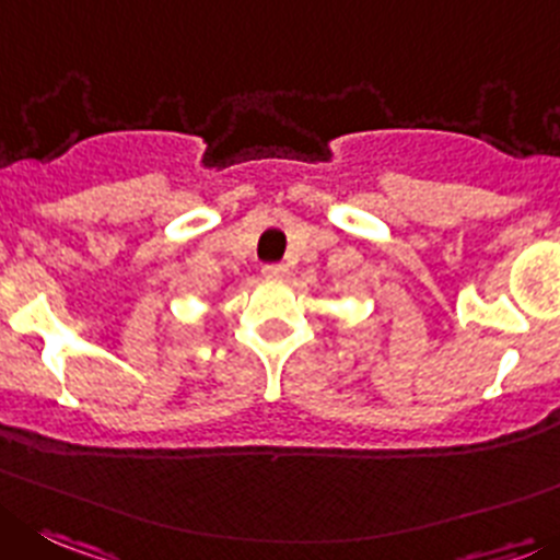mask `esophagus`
<instances>
[{
  "instance_id": "1",
  "label": "esophagus",
  "mask_w": 560,
  "mask_h": 560,
  "mask_svg": "<svg viewBox=\"0 0 560 560\" xmlns=\"http://www.w3.org/2000/svg\"><path fill=\"white\" fill-rule=\"evenodd\" d=\"M262 276H265V279H270V281L284 279V276H287V268H284V265H265V268H262Z\"/></svg>"
}]
</instances>
